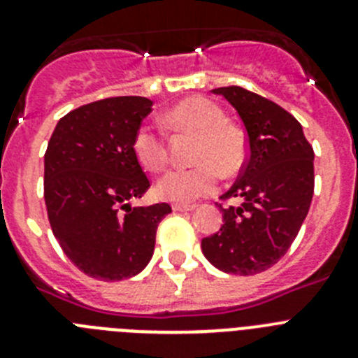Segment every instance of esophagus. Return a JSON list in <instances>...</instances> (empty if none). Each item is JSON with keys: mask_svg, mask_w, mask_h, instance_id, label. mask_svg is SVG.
<instances>
[{"mask_svg": "<svg viewBox=\"0 0 358 358\" xmlns=\"http://www.w3.org/2000/svg\"><path fill=\"white\" fill-rule=\"evenodd\" d=\"M173 211H194L195 204H172Z\"/></svg>", "mask_w": 358, "mask_h": 358, "instance_id": "1", "label": "esophagus"}]
</instances>
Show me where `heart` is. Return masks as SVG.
I'll return each instance as SVG.
<instances>
[{
  "mask_svg": "<svg viewBox=\"0 0 358 358\" xmlns=\"http://www.w3.org/2000/svg\"><path fill=\"white\" fill-rule=\"evenodd\" d=\"M169 120L182 131L197 134L194 161L189 169H173L156 185L159 197L173 202H192L215 192L218 170L233 176L240 170L248 154V143L238 127L227 123L220 107L206 98H189L170 110ZM132 152L138 163L150 172H157L169 163L164 136L156 125L143 123L132 138Z\"/></svg>",
  "mask_w": 358,
  "mask_h": 358,
  "instance_id": "b5f03b06",
  "label": "heart"
}]
</instances>
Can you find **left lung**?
Listing matches in <instances>:
<instances>
[{"label": "left lung", "instance_id": "8db88e82", "mask_svg": "<svg viewBox=\"0 0 358 358\" xmlns=\"http://www.w3.org/2000/svg\"><path fill=\"white\" fill-rule=\"evenodd\" d=\"M235 107L248 131V161L238 181L222 195L224 224L202 238L211 265L229 274L264 273L289 251L314 195V148L301 123L260 94L229 85L213 90Z\"/></svg>", "mask_w": 358, "mask_h": 358}]
</instances>
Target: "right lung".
I'll list each match as a JSON object with an SVG mask.
<instances>
[{
	"mask_svg": "<svg viewBox=\"0 0 358 358\" xmlns=\"http://www.w3.org/2000/svg\"><path fill=\"white\" fill-rule=\"evenodd\" d=\"M152 100L116 96L59 120L44 154V202L57 242L82 273L120 281L141 273L172 208L131 206L150 188L132 138Z\"/></svg>",
	"mask_w": 358,
	"mask_h": 358,
	"instance_id": "right-lung-1",
	"label": "right lung"
}]
</instances>
